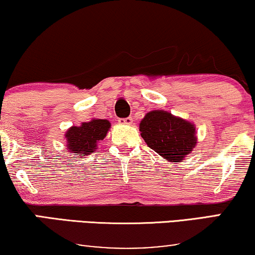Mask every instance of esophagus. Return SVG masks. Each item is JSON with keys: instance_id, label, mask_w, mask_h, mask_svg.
Segmentation results:
<instances>
[{"instance_id": "obj_1", "label": "esophagus", "mask_w": 255, "mask_h": 255, "mask_svg": "<svg viewBox=\"0 0 255 255\" xmlns=\"http://www.w3.org/2000/svg\"><path fill=\"white\" fill-rule=\"evenodd\" d=\"M118 123H121V124H128V125H130V124L133 123V120H132V117L120 118V120H118Z\"/></svg>"}]
</instances>
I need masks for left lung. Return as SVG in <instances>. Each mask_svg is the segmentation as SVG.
<instances>
[{"label": "left lung", "mask_w": 255, "mask_h": 255, "mask_svg": "<svg viewBox=\"0 0 255 255\" xmlns=\"http://www.w3.org/2000/svg\"><path fill=\"white\" fill-rule=\"evenodd\" d=\"M139 128L148 147L172 162H180L196 145L194 125L167 111L148 113Z\"/></svg>", "instance_id": "obj_1"}]
</instances>
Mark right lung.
Returning <instances> with one entry per match:
<instances>
[{
	"label": "right lung",
	"mask_w": 255,
	"mask_h": 255,
	"mask_svg": "<svg viewBox=\"0 0 255 255\" xmlns=\"http://www.w3.org/2000/svg\"><path fill=\"white\" fill-rule=\"evenodd\" d=\"M110 128L107 120H93L88 123H82L81 127H72L66 133L67 148L76 155H88L96 148L99 140H103Z\"/></svg>",
	"instance_id": "obj_1"
}]
</instances>
